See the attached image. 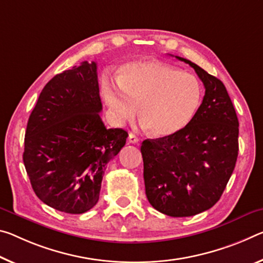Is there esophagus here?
Returning <instances> with one entry per match:
<instances>
[{
    "instance_id": "1",
    "label": "esophagus",
    "mask_w": 263,
    "mask_h": 263,
    "mask_svg": "<svg viewBox=\"0 0 263 263\" xmlns=\"http://www.w3.org/2000/svg\"><path fill=\"white\" fill-rule=\"evenodd\" d=\"M138 141H139L138 137L133 135V133H130V135H128V143H130V144H138Z\"/></svg>"
}]
</instances>
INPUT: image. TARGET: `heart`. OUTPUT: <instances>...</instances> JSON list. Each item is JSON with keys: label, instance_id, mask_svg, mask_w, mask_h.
Instances as JSON below:
<instances>
[{"label": "heart", "instance_id": "1", "mask_svg": "<svg viewBox=\"0 0 263 263\" xmlns=\"http://www.w3.org/2000/svg\"><path fill=\"white\" fill-rule=\"evenodd\" d=\"M107 106L120 122L139 119L149 135L168 137L189 125L202 102L200 82L190 73L156 61L122 66L117 82L103 79Z\"/></svg>", "mask_w": 263, "mask_h": 263}]
</instances>
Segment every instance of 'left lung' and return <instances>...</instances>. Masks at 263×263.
<instances>
[{"label":"left lung","instance_id":"left-lung-1","mask_svg":"<svg viewBox=\"0 0 263 263\" xmlns=\"http://www.w3.org/2000/svg\"><path fill=\"white\" fill-rule=\"evenodd\" d=\"M205 86L198 114L176 135L141 143L145 192L160 213L182 218L219 201L235 167L239 120L223 83L186 58Z\"/></svg>","mask_w":263,"mask_h":263}]
</instances>
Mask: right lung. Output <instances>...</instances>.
Masks as SVG:
<instances>
[{
	"mask_svg": "<svg viewBox=\"0 0 263 263\" xmlns=\"http://www.w3.org/2000/svg\"><path fill=\"white\" fill-rule=\"evenodd\" d=\"M97 64L83 62L47 83L29 117L23 162L35 194L48 206L82 214L98 202L106 165L126 143L106 128Z\"/></svg>",
	"mask_w": 263,
	"mask_h": 263,
	"instance_id": "obj_1",
	"label": "right lung"
}]
</instances>
